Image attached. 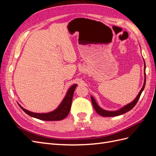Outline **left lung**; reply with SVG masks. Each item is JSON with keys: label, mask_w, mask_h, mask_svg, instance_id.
I'll return each mask as SVG.
<instances>
[{"label": "left lung", "mask_w": 156, "mask_h": 156, "mask_svg": "<svg viewBox=\"0 0 156 156\" xmlns=\"http://www.w3.org/2000/svg\"><path fill=\"white\" fill-rule=\"evenodd\" d=\"M145 69H146V65H145V62H144V82L143 87L142 88H141L140 91L139 92L137 96H136V98L135 99V100L131 102L130 103H129V104L126 105L124 107H122V108H120V110L116 111H105L104 109H103V108H101L99 107V105L97 104L96 100H94V98L92 96H91V100H92V105L94 108V109H95L96 111L97 112L98 114H99L102 116H105V117L116 116H119V115H121L122 114H124V113H126L127 111H129L131 109H132V108H133L135 106V105L136 104V103H137L138 100H139L141 94H142L143 90L145 87V84H146Z\"/></svg>", "instance_id": "1"}]
</instances>
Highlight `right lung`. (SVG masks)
<instances>
[{
  "label": "right lung",
  "instance_id": "obj_1",
  "mask_svg": "<svg viewBox=\"0 0 156 156\" xmlns=\"http://www.w3.org/2000/svg\"><path fill=\"white\" fill-rule=\"evenodd\" d=\"M77 86V84H75L69 88L68 91L67 92L66 95L64 100L62 103H60V105L56 109L53 111L48 112V113H35L30 112L28 110L25 109L23 108L20 104L18 105L21 108V109L24 111L28 115H29L32 117L36 118V119H40L41 120L45 121H57L63 120L66 117L70 111L71 105H72V98L73 96V93L75 89Z\"/></svg>",
  "mask_w": 156,
  "mask_h": 156
}]
</instances>
